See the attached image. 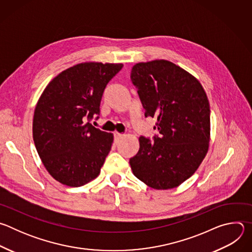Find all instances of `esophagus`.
<instances>
[{
  "label": "esophagus",
  "instance_id": "obj_1",
  "mask_svg": "<svg viewBox=\"0 0 252 252\" xmlns=\"http://www.w3.org/2000/svg\"><path fill=\"white\" fill-rule=\"evenodd\" d=\"M114 136H115V141H116V142H119V140H120V139H121V138L124 136V134H123V133H120V132H117V131H116V132L114 133Z\"/></svg>",
  "mask_w": 252,
  "mask_h": 252
}]
</instances>
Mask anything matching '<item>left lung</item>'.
Returning <instances> with one entry per match:
<instances>
[{
    "instance_id": "8db88e82",
    "label": "left lung",
    "mask_w": 252,
    "mask_h": 252,
    "mask_svg": "<svg viewBox=\"0 0 252 252\" xmlns=\"http://www.w3.org/2000/svg\"><path fill=\"white\" fill-rule=\"evenodd\" d=\"M132 84L146 110L158 120L154 141L140 136L129 159L133 174L150 188L170 189L189 178L205 158L210 138L207 95L189 71L165 60L135 63Z\"/></svg>"
}]
</instances>
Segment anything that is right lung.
Returning a JSON list of instances; mask_svg holds the SVG:
<instances>
[{"label":"right lung","instance_id":"add662e5","mask_svg":"<svg viewBox=\"0 0 252 252\" xmlns=\"http://www.w3.org/2000/svg\"><path fill=\"white\" fill-rule=\"evenodd\" d=\"M123 65L78 63L54 78L41 94L33 113L32 138L57 182L78 188L99 174L114 134L95 128L90 121L99 115L103 91Z\"/></svg>","mask_w":252,"mask_h":252}]
</instances>
